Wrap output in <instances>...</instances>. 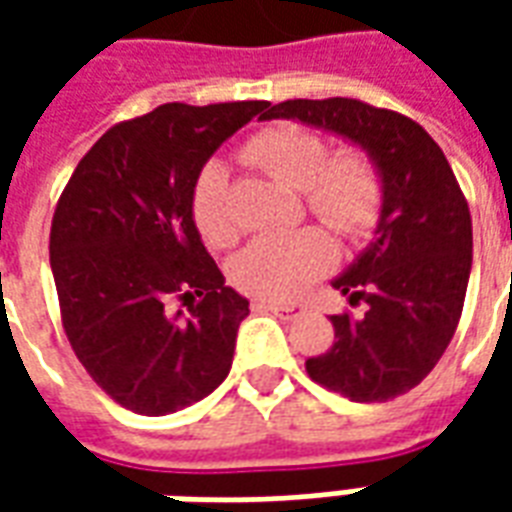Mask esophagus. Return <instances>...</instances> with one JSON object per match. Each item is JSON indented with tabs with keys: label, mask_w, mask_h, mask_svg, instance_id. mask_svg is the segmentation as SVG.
<instances>
[{
	"label": "esophagus",
	"mask_w": 512,
	"mask_h": 512,
	"mask_svg": "<svg viewBox=\"0 0 512 512\" xmlns=\"http://www.w3.org/2000/svg\"><path fill=\"white\" fill-rule=\"evenodd\" d=\"M252 307L255 310H268L279 315V318H293V315H301V312L307 310L304 304H279V301H266V299H255L252 301Z\"/></svg>",
	"instance_id": "esophagus-1"
}]
</instances>
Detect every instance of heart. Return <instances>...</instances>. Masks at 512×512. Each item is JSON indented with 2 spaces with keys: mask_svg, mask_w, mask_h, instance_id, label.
Instances as JSON below:
<instances>
[{
  "mask_svg": "<svg viewBox=\"0 0 512 512\" xmlns=\"http://www.w3.org/2000/svg\"><path fill=\"white\" fill-rule=\"evenodd\" d=\"M244 158L274 178L304 191L312 216L348 241H359L376 230L384 211V180L373 158L362 150L332 156L321 134L310 128H266L244 145ZM191 216L211 246L230 244L235 219L227 202V172L208 164L191 191ZM334 263L332 238L321 230L260 235L233 260V282L257 299H293L310 282L323 277Z\"/></svg>",
  "mask_w": 512,
  "mask_h": 512,
  "instance_id": "heart-1",
  "label": "heart"
}]
</instances>
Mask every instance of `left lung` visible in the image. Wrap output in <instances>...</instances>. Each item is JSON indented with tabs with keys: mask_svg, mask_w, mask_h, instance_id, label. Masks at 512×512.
<instances>
[{
	"mask_svg": "<svg viewBox=\"0 0 512 512\" xmlns=\"http://www.w3.org/2000/svg\"><path fill=\"white\" fill-rule=\"evenodd\" d=\"M263 117L334 131L376 161L384 180L376 241L332 282L367 310L332 315V348L307 359V376L354 403L406 395L447 351L472 271V216L452 167L411 117L356 98H296Z\"/></svg>",
	"mask_w": 512,
	"mask_h": 512,
	"instance_id": "left-lung-1",
	"label": "left lung"
}]
</instances>
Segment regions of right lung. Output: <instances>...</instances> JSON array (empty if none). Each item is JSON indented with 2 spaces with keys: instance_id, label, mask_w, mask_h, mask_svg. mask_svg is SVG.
I'll return each instance as SVG.
<instances>
[{
  "instance_id": "right-lung-1",
  "label": "right lung",
  "mask_w": 512,
  "mask_h": 512,
  "mask_svg": "<svg viewBox=\"0 0 512 512\" xmlns=\"http://www.w3.org/2000/svg\"><path fill=\"white\" fill-rule=\"evenodd\" d=\"M263 109L158 106L109 128L62 189L49 235L62 329L95 384L134 414L180 411L230 373L249 301L202 246L191 191L213 150Z\"/></svg>"
}]
</instances>
